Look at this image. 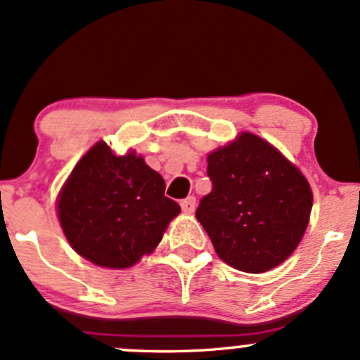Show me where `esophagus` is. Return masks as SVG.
Here are the masks:
<instances>
[{
	"label": "esophagus",
	"instance_id": "1",
	"mask_svg": "<svg viewBox=\"0 0 360 360\" xmlns=\"http://www.w3.org/2000/svg\"><path fill=\"white\" fill-rule=\"evenodd\" d=\"M181 208L184 213H193L196 210V198L195 196H189V198L181 201Z\"/></svg>",
	"mask_w": 360,
	"mask_h": 360
}]
</instances>
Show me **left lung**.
Instances as JSON below:
<instances>
[{
	"label": "left lung",
	"mask_w": 360,
	"mask_h": 360,
	"mask_svg": "<svg viewBox=\"0 0 360 360\" xmlns=\"http://www.w3.org/2000/svg\"><path fill=\"white\" fill-rule=\"evenodd\" d=\"M212 191L196 219L219 258L246 274L278 266L301 243L313 193L302 172L252 133L208 153Z\"/></svg>",
	"instance_id": "8db88e82"
}]
</instances>
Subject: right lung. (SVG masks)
Returning <instances> with one entry per match:
<instances>
[{"mask_svg": "<svg viewBox=\"0 0 360 360\" xmlns=\"http://www.w3.org/2000/svg\"><path fill=\"white\" fill-rule=\"evenodd\" d=\"M162 176L135 152L114 155L98 141L78 160L58 196V217L75 251L94 264L128 268L159 246L181 207Z\"/></svg>", "mask_w": 360, "mask_h": 360, "instance_id": "right-lung-1", "label": "right lung"}]
</instances>
